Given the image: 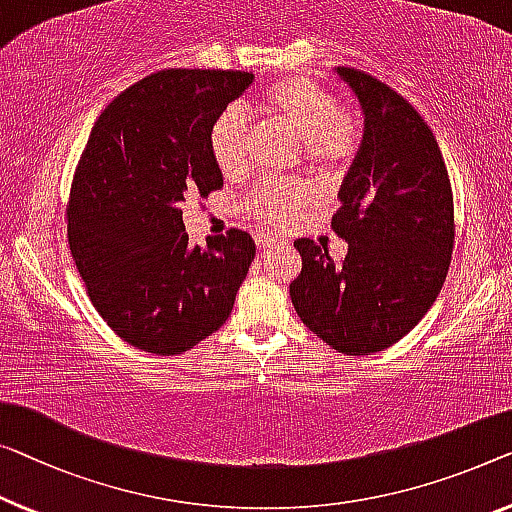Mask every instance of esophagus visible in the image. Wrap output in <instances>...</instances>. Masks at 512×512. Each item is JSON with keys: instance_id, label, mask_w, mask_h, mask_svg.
Returning a JSON list of instances; mask_svg holds the SVG:
<instances>
[{"instance_id": "obj_1", "label": "esophagus", "mask_w": 512, "mask_h": 512, "mask_svg": "<svg viewBox=\"0 0 512 512\" xmlns=\"http://www.w3.org/2000/svg\"><path fill=\"white\" fill-rule=\"evenodd\" d=\"M255 243H257V248L264 253V250H269V248L276 246V239H273V236H264V234H262V236H257Z\"/></svg>"}]
</instances>
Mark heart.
Here are the masks:
<instances>
[{
    "instance_id": "1",
    "label": "heart",
    "mask_w": 512,
    "mask_h": 512,
    "mask_svg": "<svg viewBox=\"0 0 512 512\" xmlns=\"http://www.w3.org/2000/svg\"><path fill=\"white\" fill-rule=\"evenodd\" d=\"M257 110L301 140L312 165L340 170L358 151V119L340 110L335 96L317 82L287 78L262 91ZM211 156L227 179H239L248 170V124L239 110H225L209 133ZM312 200L308 183H271L253 190L243 211L262 227H278L292 220Z\"/></svg>"
}]
</instances>
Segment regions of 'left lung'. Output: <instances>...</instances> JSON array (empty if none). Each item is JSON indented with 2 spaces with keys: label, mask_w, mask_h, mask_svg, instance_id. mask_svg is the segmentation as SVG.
<instances>
[{
  "label": "left lung",
  "mask_w": 512,
  "mask_h": 512,
  "mask_svg": "<svg viewBox=\"0 0 512 512\" xmlns=\"http://www.w3.org/2000/svg\"><path fill=\"white\" fill-rule=\"evenodd\" d=\"M363 112V140L340 186L329 250L296 239L303 266L289 285L301 322L333 349L365 356L402 340L444 287L455 241L453 193L444 156L404 98L356 68H335Z\"/></svg>",
  "instance_id": "8db88e82"
}]
</instances>
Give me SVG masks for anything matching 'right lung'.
Instances as JSON below:
<instances>
[{"label": "right lung", "instance_id": "1", "mask_svg": "<svg viewBox=\"0 0 512 512\" xmlns=\"http://www.w3.org/2000/svg\"><path fill=\"white\" fill-rule=\"evenodd\" d=\"M246 71L172 68L101 112L75 170L68 243L110 329L142 352H188L227 322L255 259L248 232L190 246L183 202L223 188L209 133L253 85Z\"/></svg>", "mask_w": 512, "mask_h": 512}]
</instances>
